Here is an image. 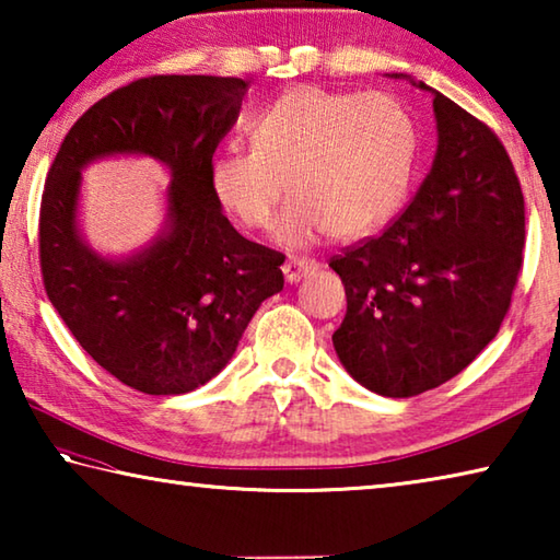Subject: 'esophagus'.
Masks as SVG:
<instances>
[{
	"label": "esophagus",
	"instance_id": "esophagus-1",
	"mask_svg": "<svg viewBox=\"0 0 560 560\" xmlns=\"http://www.w3.org/2000/svg\"><path fill=\"white\" fill-rule=\"evenodd\" d=\"M318 269V261L311 257H289L283 261V277H287L289 283H296L308 273H314Z\"/></svg>",
	"mask_w": 560,
	"mask_h": 560
}]
</instances>
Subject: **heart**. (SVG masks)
Wrapping results in <instances>:
<instances>
[{
    "label": "heart",
    "instance_id": "obj_1",
    "mask_svg": "<svg viewBox=\"0 0 560 560\" xmlns=\"http://www.w3.org/2000/svg\"><path fill=\"white\" fill-rule=\"evenodd\" d=\"M415 145L410 113L390 93L301 86L254 120L252 148L214 160L212 187L224 210L254 232L273 224L289 187L279 240L291 246L328 232L358 240L402 207Z\"/></svg>",
    "mask_w": 560,
    "mask_h": 560
}]
</instances>
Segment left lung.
<instances>
[{"mask_svg":"<svg viewBox=\"0 0 560 560\" xmlns=\"http://www.w3.org/2000/svg\"><path fill=\"white\" fill-rule=\"evenodd\" d=\"M432 93L440 145L430 175L381 236L328 261L348 299L336 353L385 397L462 373L499 334L524 264V192L506 148L485 120Z\"/></svg>","mask_w":560,"mask_h":560,"instance_id":"1","label":"left lung"}]
</instances>
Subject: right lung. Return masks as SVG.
I'll use <instances>...</instances> for the list:
<instances>
[{"mask_svg": "<svg viewBox=\"0 0 560 560\" xmlns=\"http://www.w3.org/2000/svg\"><path fill=\"white\" fill-rule=\"evenodd\" d=\"M249 81L148 75L116 89L66 132L46 175L39 264L46 296L81 348L145 395H183L222 371L264 299L283 289V254L244 240L222 214L212 155ZM140 152L171 167V230L106 262L74 232L80 167Z\"/></svg>", "mask_w": 560, "mask_h": 560, "instance_id": "obj_1", "label": "right lung"}]
</instances>
